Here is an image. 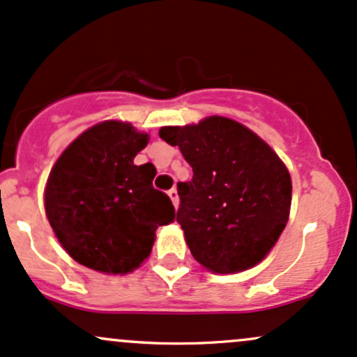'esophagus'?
<instances>
[{"label":"esophagus","mask_w":357,"mask_h":357,"mask_svg":"<svg viewBox=\"0 0 357 357\" xmlns=\"http://www.w3.org/2000/svg\"><path fill=\"white\" fill-rule=\"evenodd\" d=\"M168 197L172 199V202H174L175 209H177V207H178V194H177V189H170V190H168Z\"/></svg>","instance_id":"1"}]
</instances>
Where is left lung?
Segmentation results:
<instances>
[{"label":"left lung","mask_w":357,"mask_h":357,"mask_svg":"<svg viewBox=\"0 0 357 357\" xmlns=\"http://www.w3.org/2000/svg\"><path fill=\"white\" fill-rule=\"evenodd\" d=\"M194 172L178 182L177 222L195 259L214 273L258 265L285 229L291 178L285 163L250 128L222 116L199 125L165 126Z\"/></svg>","instance_id":"obj_1"}]
</instances>
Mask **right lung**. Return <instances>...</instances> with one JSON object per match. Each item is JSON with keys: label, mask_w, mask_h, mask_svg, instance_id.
<instances>
[{"label": "right lung", "mask_w": 357, "mask_h": 357, "mask_svg": "<svg viewBox=\"0 0 357 357\" xmlns=\"http://www.w3.org/2000/svg\"><path fill=\"white\" fill-rule=\"evenodd\" d=\"M148 135L102 121L63 150L45 187V212L59 243L91 270L126 275L150 256L158 226L175 207L153 189L155 167L135 165Z\"/></svg>", "instance_id": "right-lung-1"}]
</instances>
